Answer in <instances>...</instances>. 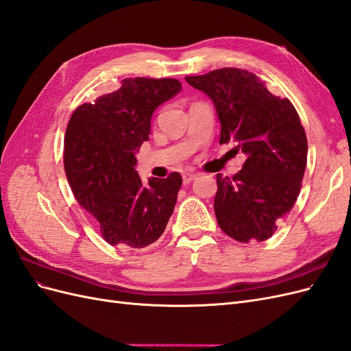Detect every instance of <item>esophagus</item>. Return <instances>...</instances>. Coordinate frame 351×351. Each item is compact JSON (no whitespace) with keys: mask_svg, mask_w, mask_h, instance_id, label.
<instances>
[{"mask_svg":"<svg viewBox=\"0 0 351 351\" xmlns=\"http://www.w3.org/2000/svg\"><path fill=\"white\" fill-rule=\"evenodd\" d=\"M195 178H196V174H195V173H184V174H183V183H184V184L192 183Z\"/></svg>","mask_w":351,"mask_h":351,"instance_id":"obj_1","label":"esophagus"}]
</instances>
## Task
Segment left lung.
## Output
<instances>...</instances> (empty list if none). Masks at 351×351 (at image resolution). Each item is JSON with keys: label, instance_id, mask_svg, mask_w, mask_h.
Here are the masks:
<instances>
[{"label": "left lung", "instance_id": "left-lung-1", "mask_svg": "<svg viewBox=\"0 0 351 351\" xmlns=\"http://www.w3.org/2000/svg\"><path fill=\"white\" fill-rule=\"evenodd\" d=\"M186 82L212 99L221 123L219 143L236 142L246 155L232 177L217 176L218 226L241 243L263 241L294 206L307 161V141L293 104L272 95L256 74L219 69Z\"/></svg>", "mask_w": 351, "mask_h": 351}]
</instances>
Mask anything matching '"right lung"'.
<instances>
[{
    "instance_id": "add662e5",
    "label": "right lung",
    "mask_w": 351,
    "mask_h": 351,
    "mask_svg": "<svg viewBox=\"0 0 351 351\" xmlns=\"http://www.w3.org/2000/svg\"><path fill=\"white\" fill-rule=\"evenodd\" d=\"M180 90L182 83L176 79H124L119 90L82 104L69 121L67 180L111 246H149L173 215L182 176L152 177L143 184L136 154L149 139L154 111Z\"/></svg>"
}]
</instances>
